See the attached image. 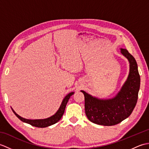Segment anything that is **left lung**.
I'll list each match as a JSON object with an SVG mask.
<instances>
[{"mask_svg": "<svg viewBox=\"0 0 149 149\" xmlns=\"http://www.w3.org/2000/svg\"><path fill=\"white\" fill-rule=\"evenodd\" d=\"M129 62L127 80L116 95L109 99H100L81 90L84 95L85 113L90 122L98 125H114L131 115L137 103L140 76L137 63L127 50L120 49Z\"/></svg>", "mask_w": 149, "mask_h": 149, "instance_id": "left-lung-1", "label": "left lung"}]
</instances>
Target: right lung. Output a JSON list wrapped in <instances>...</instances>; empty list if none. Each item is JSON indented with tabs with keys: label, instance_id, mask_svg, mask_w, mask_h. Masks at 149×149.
Returning a JSON list of instances; mask_svg holds the SVG:
<instances>
[{
	"label": "right lung",
	"instance_id": "add662e5",
	"mask_svg": "<svg viewBox=\"0 0 149 149\" xmlns=\"http://www.w3.org/2000/svg\"><path fill=\"white\" fill-rule=\"evenodd\" d=\"M74 93V92L69 93L67 95H66L64 98V99L63 100L61 104V106H60L59 109L57 111V112L54 114V115H52V116L49 117V118H47L45 119L29 120V119L24 118H22V117H21L20 116H19L18 114L16 113L15 111L12 108H11V109L13 111V112L14 113L15 115L17 116L18 118L21 120V121L26 122L27 123H29V124L33 125V126H34V127H48V126L54 124V123L58 122L59 120L61 118L63 115L64 114L66 104H67L70 98V97Z\"/></svg>",
	"mask_w": 149,
	"mask_h": 149
}]
</instances>
